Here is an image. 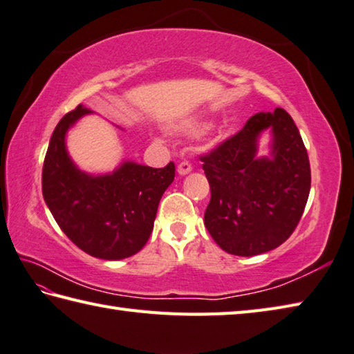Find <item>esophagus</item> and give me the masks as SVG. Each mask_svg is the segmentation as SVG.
Segmentation results:
<instances>
[{
	"instance_id": "34e87169",
	"label": "esophagus",
	"mask_w": 354,
	"mask_h": 354,
	"mask_svg": "<svg viewBox=\"0 0 354 354\" xmlns=\"http://www.w3.org/2000/svg\"><path fill=\"white\" fill-rule=\"evenodd\" d=\"M192 171V164L189 161H183L178 164V173L179 175H187V173Z\"/></svg>"
}]
</instances>
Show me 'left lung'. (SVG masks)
<instances>
[{"label":"left lung","mask_w":354,"mask_h":354,"mask_svg":"<svg viewBox=\"0 0 354 354\" xmlns=\"http://www.w3.org/2000/svg\"><path fill=\"white\" fill-rule=\"evenodd\" d=\"M268 127L272 158H258L257 138ZM199 159L212 192L204 224L224 252L254 256L290 238L306 209L311 175L307 149L286 110L253 115Z\"/></svg>","instance_id":"left-lung-1"}]
</instances>
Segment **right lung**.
<instances>
[{
    "mask_svg": "<svg viewBox=\"0 0 354 354\" xmlns=\"http://www.w3.org/2000/svg\"><path fill=\"white\" fill-rule=\"evenodd\" d=\"M87 113L90 110L80 104L55 127L43 165V196L76 247L100 259H124L149 241L159 201L175 178V164L153 169L124 162L102 176L81 171L64 140L67 130Z\"/></svg>",
    "mask_w": 354,
    "mask_h": 354,
    "instance_id": "right-lung-1",
    "label": "right lung"
}]
</instances>
